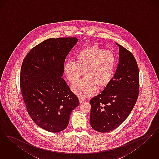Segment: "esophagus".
I'll return each instance as SVG.
<instances>
[{"label":"esophagus","instance_id":"esophagus-1","mask_svg":"<svg viewBox=\"0 0 159 159\" xmlns=\"http://www.w3.org/2000/svg\"><path fill=\"white\" fill-rule=\"evenodd\" d=\"M79 101H80V103H83V102L85 101V99L83 98L82 97H80V98H79Z\"/></svg>","mask_w":159,"mask_h":159}]
</instances>
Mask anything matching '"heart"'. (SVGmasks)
Instances as JSON below:
<instances>
[{"label": "heart", "mask_w": 159, "mask_h": 159, "mask_svg": "<svg viewBox=\"0 0 159 159\" xmlns=\"http://www.w3.org/2000/svg\"><path fill=\"white\" fill-rule=\"evenodd\" d=\"M116 66V57L110 50L91 46L77 55V61L69 60L65 72L69 81L75 83L84 74V78L74 84L73 92L80 97H87L96 93L98 85L104 87L110 83Z\"/></svg>", "instance_id": "heart-1"}]
</instances>
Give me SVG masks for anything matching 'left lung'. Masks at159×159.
Segmentation results:
<instances>
[{
  "label": "left lung",
  "instance_id": "left-lung-1",
  "mask_svg": "<svg viewBox=\"0 0 159 159\" xmlns=\"http://www.w3.org/2000/svg\"><path fill=\"white\" fill-rule=\"evenodd\" d=\"M119 47V59L115 75L101 94L90 100V125L100 132L114 130L131 113L138 98V65L127 49Z\"/></svg>",
  "mask_w": 159,
  "mask_h": 159
}]
</instances>
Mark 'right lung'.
<instances>
[{"instance_id": "right-lung-1", "label": "right lung", "mask_w": 159, "mask_h": 159, "mask_svg": "<svg viewBox=\"0 0 159 159\" xmlns=\"http://www.w3.org/2000/svg\"><path fill=\"white\" fill-rule=\"evenodd\" d=\"M76 37L48 39L25 57L20 87L28 113L35 124L50 132L64 130L78 98L62 78L64 63Z\"/></svg>"}]
</instances>
